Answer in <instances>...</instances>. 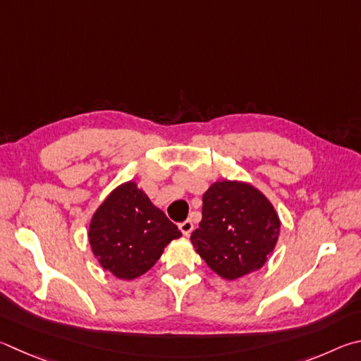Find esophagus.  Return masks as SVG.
<instances>
[{
  "mask_svg": "<svg viewBox=\"0 0 361 361\" xmlns=\"http://www.w3.org/2000/svg\"><path fill=\"white\" fill-rule=\"evenodd\" d=\"M179 230L182 231V235H184V236H190V233L193 231L192 220H185V222L179 224Z\"/></svg>",
  "mask_w": 361,
  "mask_h": 361,
  "instance_id": "esophagus-1",
  "label": "esophagus"
}]
</instances>
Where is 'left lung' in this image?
I'll return each mask as SVG.
<instances>
[{
  "label": "left lung",
  "mask_w": 361,
  "mask_h": 361,
  "mask_svg": "<svg viewBox=\"0 0 361 361\" xmlns=\"http://www.w3.org/2000/svg\"><path fill=\"white\" fill-rule=\"evenodd\" d=\"M279 231V216L258 188L219 180L203 195V219L190 241L214 273L235 281L267 263Z\"/></svg>",
  "instance_id": "8db88e82"
}]
</instances>
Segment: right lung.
I'll use <instances>...</instances> for the list:
<instances>
[{
  "label": "right lung",
  "mask_w": 361,
  "mask_h": 361,
  "mask_svg": "<svg viewBox=\"0 0 361 361\" xmlns=\"http://www.w3.org/2000/svg\"><path fill=\"white\" fill-rule=\"evenodd\" d=\"M180 236L179 228L131 180L109 193L93 214L88 230L98 263L125 281L147 273L164 247Z\"/></svg>",
  "instance_id": "right-lung-1"
}]
</instances>
